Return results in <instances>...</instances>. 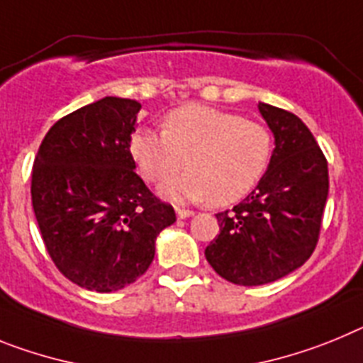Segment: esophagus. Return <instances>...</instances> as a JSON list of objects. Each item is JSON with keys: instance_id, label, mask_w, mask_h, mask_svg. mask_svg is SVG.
Masks as SVG:
<instances>
[{"instance_id": "1", "label": "esophagus", "mask_w": 363, "mask_h": 363, "mask_svg": "<svg viewBox=\"0 0 363 363\" xmlns=\"http://www.w3.org/2000/svg\"><path fill=\"white\" fill-rule=\"evenodd\" d=\"M175 212H177L179 219H186V217L194 216V212H191V210H184V208H177Z\"/></svg>"}]
</instances>
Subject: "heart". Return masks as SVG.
Returning a JSON list of instances; mask_svg holds the SVG:
<instances>
[{"label": "heart", "instance_id": "1", "mask_svg": "<svg viewBox=\"0 0 363 363\" xmlns=\"http://www.w3.org/2000/svg\"><path fill=\"white\" fill-rule=\"evenodd\" d=\"M129 153L150 182H160L184 166L190 172L159 186L173 203L210 201L230 206L245 199L263 179L272 157V137L261 122L201 104L166 115L162 133L137 129Z\"/></svg>", "mask_w": 363, "mask_h": 363}]
</instances>
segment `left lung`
<instances>
[{
  "label": "left lung",
  "mask_w": 363,
  "mask_h": 363,
  "mask_svg": "<svg viewBox=\"0 0 363 363\" xmlns=\"http://www.w3.org/2000/svg\"><path fill=\"white\" fill-rule=\"evenodd\" d=\"M274 151L256 190L232 212L217 213L219 235L204 250L212 269L242 286L294 272L316 248L329 195V169L307 125L292 113L257 104Z\"/></svg>",
  "instance_id": "obj_1"
}]
</instances>
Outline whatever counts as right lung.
<instances>
[{
	"label": "right lung",
	"mask_w": 363,
	"mask_h": 363,
	"mask_svg": "<svg viewBox=\"0 0 363 363\" xmlns=\"http://www.w3.org/2000/svg\"><path fill=\"white\" fill-rule=\"evenodd\" d=\"M137 100L106 96L60 118L33 166V208L47 252L82 289L115 292L155 257L157 235L175 223L135 173L129 138Z\"/></svg>",
	"instance_id": "1"
}]
</instances>
